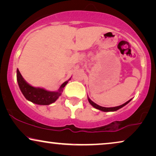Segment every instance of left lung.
I'll use <instances>...</instances> for the list:
<instances>
[{
    "label": "left lung",
    "instance_id": "obj_1",
    "mask_svg": "<svg viewBox=\"0 0 156 156\" xmlns=\"http://www.w3.org/2000/svg\"><path fill=\"white\" fill-rule=\"evenodd\" d=\"M131 99L129 100V101L126 102V103H124L123 104H122V105L121 106H116V107H109V108H107V107H103V106H99L98 104H95L94 102H93L91 100L89 99V98L88 97V101L89 103H90V104L92 106H94L95 108H97V109H99L100 111H102V112H115V111H117L119 110V108H122L123 106H124L125 105H126V104L129 103V102H130V101H131Z\"/></svg>",
    "mask_w": 156,
    "mask_h": 156
}]
</instances>
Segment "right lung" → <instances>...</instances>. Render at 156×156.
Listing matches in <instances>:
<instances>
[{"label": "right lung", "mask_w": 156, "mask_h": 156, "mask_svg": "<svg viewBox=\"0 0 156 156\" xmlns=\"http://www.w3.org/2000/svg\"><path fill=\"white\" fill-rule=\"evenodd\" d=\"M17 81L21 92L24 95L25 99L39 105H49L54 103L59 96H61L64 87L66 86L69 80L64 82L59 87L58 91H47L42 88L32 87L28 83L25 82L20 72L18 69H17Z\"/></svg>", "instance_id": "add662e5"}]
</instances>
